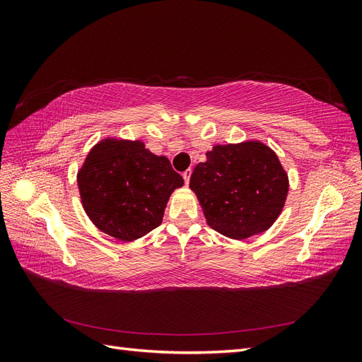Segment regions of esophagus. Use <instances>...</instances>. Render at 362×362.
<instances>
[{
	"label": "esophagus",
	"instance_id": "1",
	"mask_svg": "<svg viewBox=\"0 0 362 362\" xmlns=\"http://www.w3.org/2000/svg\"><path fill=\"white\" fill-rule=\"evenodd\" d=\"M190 177H192V169H187V170H185V172L182 173V178H184L185 184H189V181H190Z\"/></svg>",
	"mask_w": 362,
	"mask_h": 362
}]
</instances>
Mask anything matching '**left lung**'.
I'll return each mask as SVG.
<instances>
[{"label":"left lung","mask_w":362,"mask_h":362,"mask_svg":"<svg viewBox=\"0 0 362 362\" xmlns=\"http://www.w3.org/2000/svg\"><path fill=\"white\" fill-rule=\"evenodd\" d=\"M190 177L205 221L214 231L243 240L275 223L288 194L278 156L258 140L216 145Z\"/></svg>","instance_id":"1"}]
</instances>
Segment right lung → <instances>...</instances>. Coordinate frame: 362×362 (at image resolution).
Segmentation results:
<instances>
[{"mask_svg":"<svg viewBox=\"0 0 362 362\" xmlns=\"http://www.w3.org/2000/svg\"><path fill=\"white\" fill-rule=\"evenodd\" d=\"M76 181L92 223L122 242L157 228L170 194L184 185L166 157L152 154L141 140L116 137L103 139L90 149Z\"/></svg>","mask_w":362,"mask_h":362,"instance_id":"1","label":"right lung"}]
</instances>
